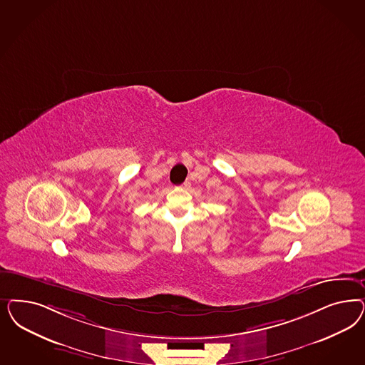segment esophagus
Wrapping results in <instances>:
<instances>
[{
  "label": "esophagus",
  "mask_w": 365,
  "mask_h": 365,
  "mask_svg": "<svg viewBox=\"0 0 365 365\" xmlns=\"http://www.w3.org/2000/svg\"><path fill=\"white\" fill-rule=\"evenodd\" d=\"M189 187V182L187 181V182H184L182 185H181V188H188Z\"/></svg>",
  "instance_id": "34e87169"
}]
</instances>
